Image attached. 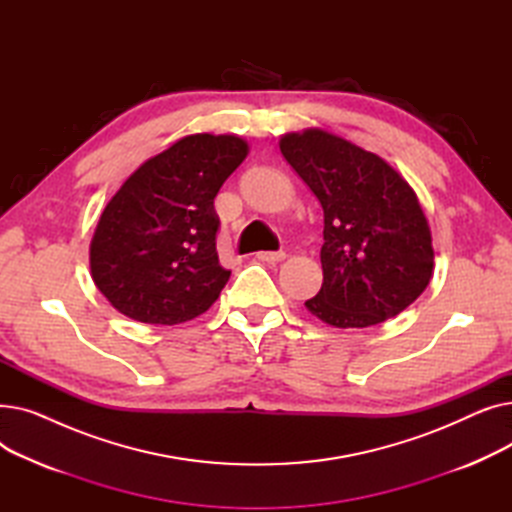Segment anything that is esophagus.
<instances>
[{
  "label": "esophagus",
  "instance_id": "1",
  "mask_svg": "<svg viewBox=\"0 0 512 512\" xmlns=\"http://www.w3.org/2000/svg\"><path fill=\"white\" fill-rule=\"evenodd\" d=\"M286 255L282 251H263V253H257V259L259 261H267V263H278L282 261Z\"/></svg>",
  "mask_w": 512,
  "mask_h": 512
}]
</instances>
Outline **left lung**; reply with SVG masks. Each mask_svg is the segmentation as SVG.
<instances>
[{"label": "left lung", "instance_id": "left-lung-1", "mask_svg": "<svg viewBox=\"0 0 512 512\" xmlns=\"http://www.w3.org/2000/svg\"><path fill=\"white\" fill-rule=\"evenodd\" d=\"M324 209V284L305 307L334 328H369L405 311L434 272L417 195L382 157L311 128L280 139Z\"/></svg>", "mask_w": 512, "mask_h": 512}]
</instances>
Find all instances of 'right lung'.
Returning <instances> with one entry per match:
<instances>
[{"mask_svg": "<svg viewBox=\"0 0 512 512\" xmlns=\"http://www.w3.org/2000/svg\"><path fill=\"white\" fill-rule=\"evenodd\" d=\"M247 153L234 134H191L147 159L105 205L91 274L120 313L174 326L218 301L230 270L215 251L213 199Z\"/></svg>", "mask_w": 512, "mask_h": 512, "instance_id": "add662e5", "label": "right lung"}]
</instances>
